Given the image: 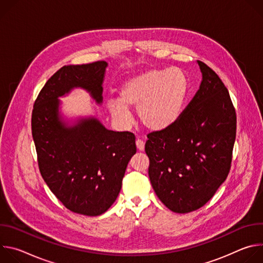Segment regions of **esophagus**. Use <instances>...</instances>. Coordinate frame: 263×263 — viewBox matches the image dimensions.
<instances>
[{
    "mask_svg": "<svg viewBox=\"0 0 263 263\" xmlns=\"http://www.w3.org/2000/svg\"><path fill=\"white\" fill-rule=\"evenodd\" d=\"M136 147L138 151H143L144 149V141L141 139H136Z\"/></svg>",
    "mask_w": 263,
    "mask_h": 263,
    "instance_id": "1",
    "label": "esophagus"
}]
</instances>
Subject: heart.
<instances>
[{
	"mask_svg": "<svg viewBox=\"0 0 263 263\" xmlns=\"http://www.w3.org/2000/svg\"><path fill=\"white\" fill-rule=\"evenodd\" d=\"M186 90L187 81L180 69H146L126 80L120 100H109L108 108L112 117L124 123L131 120L128 108H137L144 128L162 131L178 120Z\"/></svg>",
	"mask_w": 263,
	"mask_h": 263,
	"instance_id": "b5f03b06",
	"label": "heart"
}]
</instances>
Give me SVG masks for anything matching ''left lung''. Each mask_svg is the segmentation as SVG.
Listing matches in <instances>:
<instances>
[{
  "label": "left lung",
  "instance_id": "8db88e82",
  "mask_svg": "<svg viewBox=\"0 0 263 263\" xmlns=\"http://www.w3.org/2000/svg\"><path fill=\"white\" fill-rule=\"evenodd\" d=\"M199 90L167 129L149 133L144 145L148 177L159 200L172 211L204 206L226 180L236 136L229 91L207 64Z\"/></svg>",
  "mask_w": 263,
  "mask_h": 263
}]
</instances>
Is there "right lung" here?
Wrapping results in <instances>:
<instances>
[{"mask_svg": "<svg viewBox=\"0 0 263 263\" xmlns=\"http://www.w3.org/2000/svg\"><path fill=\"white\" fill-rule=\"evenodd\" d=\"M108 63L64 65L47 81L32 111V136L41 174L56 198L70 211L97 216L117 200L131 157L133 133L106 129L96 118L68 126L59 115V97L83 88L103 102Z\"/></svg>", "mask_w": 263, "mask_h": 263, "instance_id": "1", "label": "right lung"}]
</instances>
